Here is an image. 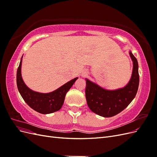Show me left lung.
<instances>
[{"mask_svg":"<svg viewBox=\"0 0 157 157\" xmlns=\"http://www.w3.org/2000/svg\"><path fill=\"white\" fill-rule=\"evenodd\" d=\"M129 53L133 61V71L129 82L124 88L108 90L86 79L87 104L90 110L99 116L111 117L117 115L127 107L136 96L140 82L138 63L132 52Z\"/></svg>","mask_w":157,"mask_h":157,"instance_id":"obj_1","label":"left lung"}]
</instances>
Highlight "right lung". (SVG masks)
I'll list each match as a JSON object with an SVG mask.
<instances>
[{
	"label": "right lung",
	"mask_w": 157,
	"mask_h": 157,
	"mask_svg": "<svg viewBox=\"0 0 157 157\" xmlns=\"http://www.w3.org/2000/svg\"><path fill=\"white\" fill-rule=\"evenodd\" d=\"M21 61L22 59L17 68L16 82L17 89L25 103L35 111L42 114H49L59 111L63 105L66 94L78 78L70 80L52 92H36L28 88L23 82L21 73Z\"/></svg>",
	"instance_id": "obj_1"
}]
</instances>
